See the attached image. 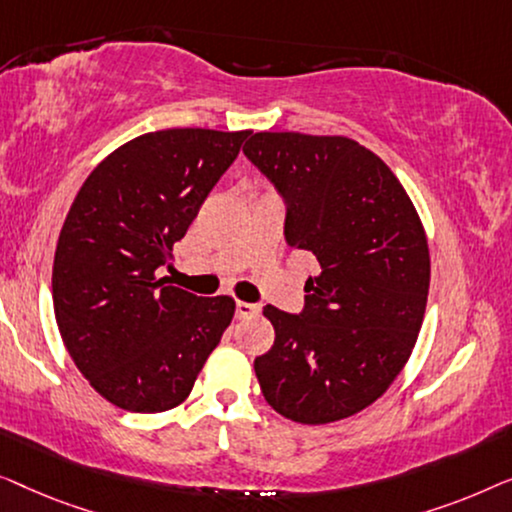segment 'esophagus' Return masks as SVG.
<instances>
[{
  "mask_svg": "<svg viewBox=\"0 0 512 512\" xmlns=\"http://www.w3.org/2000/svg\"><path fill=\"white\" fill-rule=\"evenodd\" d=\"M255 315H259L257 304H248V301H236V318L246 320V318H255Z\"/></svg>",
  "mask_w": 512,
  "mask_h": 512,
  "instance_id": "1",
  "label": "esophagus"
}]
</instances>
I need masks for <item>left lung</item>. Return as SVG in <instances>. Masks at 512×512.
<instances>
[{
    "mask_svg": "<svg viewBox=\"0 0 512 512\" xmlns=\"http://www.w3.org/2000/svg\"><path fill=\"white\" fill-rule=\"evenodd\" d=\"M243 153L283 194L285 239L320 264L304 313L266 306L276 341L255 359L269 406L329 424L383 397L420 334L429 246L399 178L348 136L257 132Z\"/></svg>",
    "mask_w": 512,
    "mask_h": 512,
    "instance_id": "8db88e82",
    "label": "left lung"
}]
</instances>
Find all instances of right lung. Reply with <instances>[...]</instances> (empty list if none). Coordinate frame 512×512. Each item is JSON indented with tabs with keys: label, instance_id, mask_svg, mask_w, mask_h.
<instances>
[{
	"label": "right lung",
	"instance_id": "right-lung-1",
	"mask_svg": "<svg viewBox=\"0 0 512 512\" xmlns=\"http://www.w3.org/2000/svg\"><path fill=\"white\" fill-rule=\"evenodd\" d=\"M248 134L136 136L97 164L69 208L53 262L55 320L78 371L113 406L164 413L183 403L234 318L232 297H197L157 269Z\"/></svg>",
	"mask_w": 512,
	"mask_h": 512
}]
</instances>
